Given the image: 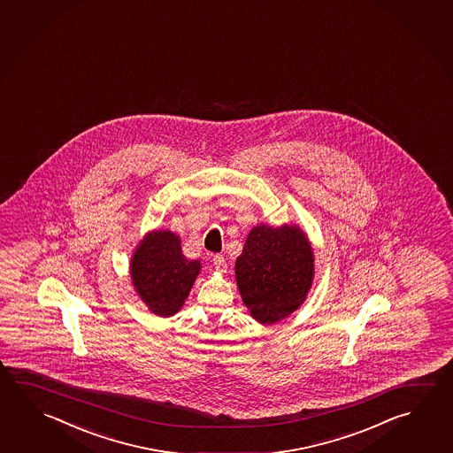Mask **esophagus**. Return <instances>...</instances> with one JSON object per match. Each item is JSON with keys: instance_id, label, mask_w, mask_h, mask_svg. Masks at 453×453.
I'll return each mask as SVG.
<instances>
[{"instance_id": "obj_1", "label": "esophagus", "mask_w": 453, "mask_h": 453, "mask_svg": "<svg viewBox=\"0 0 453 453\" xmlns=\"http://www.w3.org/2000/svg\"><path fill=\"white\" fill-rule=\"evenodd\" d=\"M213 265H215V269L218 272H226L227 270V264H226L223 254H215L213 256Z\"/></svg>"}]
</instances>
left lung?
I'll return each instance as SVG.
<instances>
[{"mask_svg":"<svg viewBox=\"0 0 453 453\" xmlns=\"http://www.w3.org/2000/svg\"><path fill=\"white\" fill-rule=\"evenodd\" d=\"M242 299L253 318L275 323L305 301L313 278V253L297 227L257 226L235 262Z\"/></svg>","mask_w":453,"mask_h":453,"instance_id":"1","label":"left lung"}]
</instances>
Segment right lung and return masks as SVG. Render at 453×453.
Wrapping results in <instances>:
<instances>
[{
  "label": "right lung",
  "mask_w": 453,
  "mask_h": 453,
  "mask_svg": "<svg viewBox=\"0 0 453 453\" xmlns=\"http://www.w3.org/2000/svg\"><path fill=\"white\" fill-rule=\"evenodd\" d=\"M199 270L200 262L181 253L180 238L170 230L144 238L130 265L136 293L160 317H172L181 309Z\"/></svg>",
  "instance_id": "1"
}]
</instances>
